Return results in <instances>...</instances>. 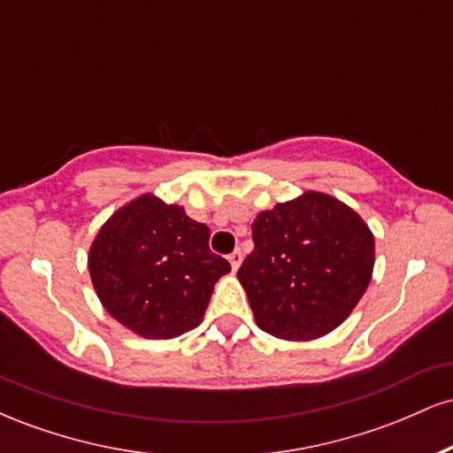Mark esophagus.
I'll return each mask as SVG.
<instances>
[{
    "label": "esophagus",
    "instance_id": "1",
    "mask_svg": "<svg viewBox=\"0 0 453 453\" xmlns=\"http://www.w3.org/2000/svg\"><path fill=\"white\" fill-rule=\"evenodd\" d=\"M227 262H230L232 270H234V273H236V270L241 268V264H242V253L236 249V251L230 253V257H227Z\"/></svg>",
    "mask_w": 453,
    "mask_h": 453
}]
</instances>
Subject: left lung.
I'll use <instances>...</instances> for the list:
<instances>
[{
  "mask_svg": "<svg viewBox=\"0 0 453 453\" xmlns=\"http://www.w3.org/2000/svg\"><path fill=\"white\" fill-rule=\"evenodd\" d=\"M251 256L238 270L256 324L283 341H315L336 330L366 292L375 236L351 206L303 191L257 212Z\"/></svg>",
  "mask_w": 453,
  "mask_h": 453,
  "instance_id": "8db88e82",
  "label": "left lung"
}]
</instances>
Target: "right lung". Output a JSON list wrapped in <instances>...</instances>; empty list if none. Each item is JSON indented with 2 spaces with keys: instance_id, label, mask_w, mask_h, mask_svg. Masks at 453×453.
Returning <instances> with one entry per match:
<instances>
[{
  "instance_id": "right-lung-1",
  "label": "right lung",
  "mask_w": 453,
  "mask_h": 453,
  "mask_svg": "<svg viewBox=\"0 0 453 453\" xmlns=\"http://www.w3.org/2000/svg\"><path fill=\"white\" fill-rule=\"evenodd\" d=\"M211 230L183 206L142 194L97 230L91 283L112 319L142 339H174L202 321L215 283L230 273L211 253Z\"/></svg>"
}]
</instances>
